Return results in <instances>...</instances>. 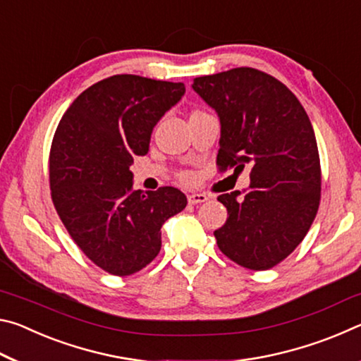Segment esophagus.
Returning <instances> with one entry per match:
<instances>
[{"label": "esophagus", "mask_w": 361, "mask_h": 361, "mask_svg": "<svg viewBox=\"0 0 361 361\" xmlns=\"http://www.w3.org/2000/svg\"><path fill=\"white\" fill-rule=\"evenodd\" d=\"M205 200H209V195L204 194V192H199V194H189L188 195V202L191 205H197V204H202Z\"/></svg>", "instance_id": "34e87169"}]
</instances>
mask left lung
I'll return each mask as SVG.
<instances>
[{
  "label": "left lung",
  "instance_id": "obj_1",
  "mask_svg": "<svg viewBox=\"0 0 361 361\" xmlns=\"http://www.w3.org/2000/svg\"><path fill=\"white\" fill-rule=\"evenodd\" d=\"M192 89L218 114V166L252 167L250 188L218 195L228 209V221L213 232L218 247L237 264L266 271L302 242L319 210L312 124L295 94L259 70L195 78Z\"/></svg>",
  "mask_w": 361,
  "mask_h": 361
}]
</instances>
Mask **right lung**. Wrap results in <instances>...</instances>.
<instances>
[{"mask_svg": "<svg viewBox=\"0 0 361 361\" xmlns=\"http://www.w3.org/2000/svg\"><path fill=\"white\" fill-rule=\"evenodd\" d=\"M183 82L116 75L66 109L49 157L52 202L71 239L97 266L130 276L161 252V228L188 204L176 188L133 189V157L185 95Z\"/></svg>", "mask_w": 361, "mask_h": 361, "instance_id": "right-lung-1", "label": "right lung"}]
</instances>
